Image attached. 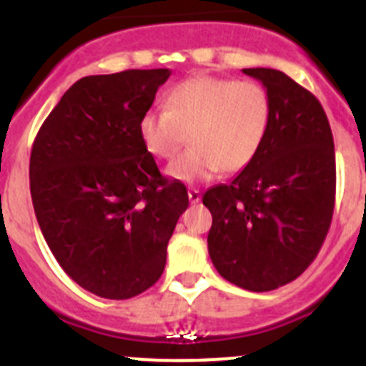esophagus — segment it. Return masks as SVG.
<instances>
[{"label": "esophagus", "instance_id": "1", "mask_svg": "<svg viewBox=\"0 0 366 366\" xmlns=\"http://www.w3.org/2000/svg\"><path fill=\"white\" fill-rule=\"evenodd\" d=\"M189 199L192 205H196V203H199V199H202V194H199L198 189H189Z\"/></svg>", "mask_w": 366, "mask_h": 366}]
</instances>
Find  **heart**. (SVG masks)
Instances as JSON below:
<instances>
[{
  "instance_id": "heart-1",
  "label": "heart",
  "mask_w": 366,
  "mask_h": 366,
  "mask_svg": "<svg viewBox=\"0 0 366 366\" xmlns=\"http://www.w3.org/2000/svg\"><path fill=\"white\" fill-rule=\"evenodd\" d=\"M271 119L266 87L253 80L192 76L167 95V109H152L139 122L154 157L174 159L190 139L192 148L167 168L181 183L209 181L223 170L240 172L260 152Z\"/></svg>"
}]
</instances>
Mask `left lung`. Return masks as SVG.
<instances>
[{
    "label": "left lung",
    "instance_id": "left-lung-1",
    "mask_svg": "<svg viewBox=\"0 0 366 366\" xmlns=\"http://www.w3.org/2000/svg\"><path fill=\"white\" fill-rule=\"evenodd\" d=\"M271 100L266 139L229 185L203 196L209 254L223 279L249 292L295 280L315 260L335 203V150L321 102L282 71L244 69Z\"/></svg>",
    "mask_w": 366,
    "mask_h": 366
}]
</instances>
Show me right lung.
Masks as SVG:
<instances>
[{"mask_svg": "<svg viewBox=\"0 0 366 366\" xmlns=\"http://www.w3.org/2000/svg\"><path fill=\"white\" fill-rule=\"evenodd\" d=\"M170 69L84 76L38 132L29 177L38 225L74 282L132 299L163 274L167 245L189 207L183 183L161 176L139 134Z\"/></svg>", "mask_w": 366, "mask_h": 366, "instance_id": "add662e5", "label": "right lung"}]
</instances>
